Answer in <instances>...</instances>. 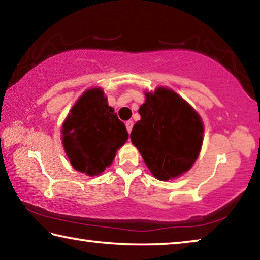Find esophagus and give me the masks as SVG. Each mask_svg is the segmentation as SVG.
<instances>
[{"label": "esophagus", "instance_id": "obj_1", "mask_svg": "<svg viewBox=\"0 0 260 260\" xmlns=\"http://www.w3.org/2000/svg\"><path fill=\"white\" fill-rule=\"evenodd\" d=\"M133 125H134V122L132 121V120L126 121V128H127V132H128V133H131V132H132V128H133Z\"/></svg>", "mask_w": 260, "mask_h": 260}]
</instances>
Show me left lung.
Segmentation results:
<instances>
[{
	"instance_id": "obj_1",
	"label": "left lung",
	"mask_w": 260,
	"mask_h": 260,
	"mask_svg": "<svg viewBox=\"0 0 260 260\" xmlns=\"http://www.w3.org/2000/svg\"><path fill=\"white\" fill-rule=\"evenodd\" d=\"M146 96L131 140L151 173L166 181L187 172L197 159L203 124L195 110L173 90L159 87Z\"/></svg>"
}]
</instances>
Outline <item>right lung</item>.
I'll use <instances>...</instances> for the list:
<instances>
[{"label":"right lung","instance_id":"add662e5","mask_svg":"<svg viewBox=\"0 0 260 260\" xmlns=\"http://www.w3.org/2000/svg\"><path fill=\"white\" fill-rule=\"evenodd\" d=\"M63 144L72 166L88 175L102 173L128 139L124 122L100 88L83 93L63 124Z\"/></svg>","mask_w":260,"mask_h":260}]
</instances>
